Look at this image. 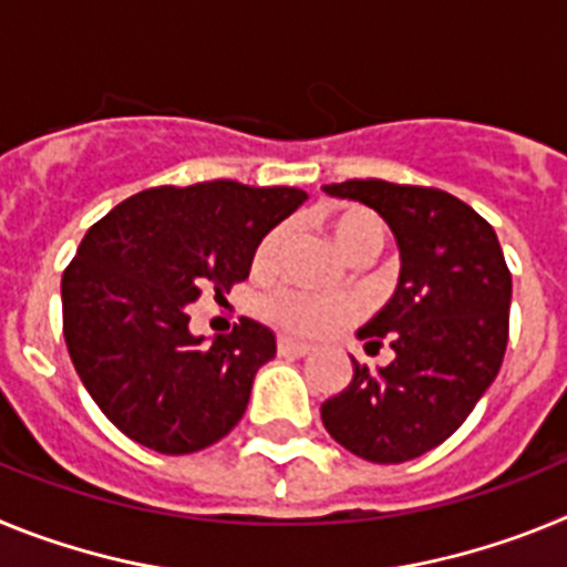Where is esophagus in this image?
Instances as JSON below:
<instances>
[{
    "mask_svg": "<svg viewBox=\"0 0 567 567\" xmlns=\"http://www.w3.org/2000/svg\"><path fill=\"white\" fill-rule=\"evenodd\" d=\"M278 352L280 354H292V358H303V354L312 352V346L300 343V340L287 338V334H280V338H278Z\"/></svg>",
    "mask_w": 567,
    "mask_h": 567,
    "instance_id": "1",
    "label": "esophagus"
}]
</instances>
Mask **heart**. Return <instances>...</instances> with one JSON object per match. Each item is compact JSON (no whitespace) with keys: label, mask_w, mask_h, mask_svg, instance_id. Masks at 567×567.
Segmentation results:
<instances>
[{"label":"heart","mask_w":567,"mask_h":567,"mask_svg":"<svg viewBox=\"0 0 567 567\" xmlns=\"http://www.w3.org/2000/svg\"><path fill=\"white\" fill-rule=\"evenodd\" d=\"M332 238L349 258H372L385 244V224L378 213L363 207H349L343 213L332 215L329 221ZM287 229L272 227L264 233V238L255 244L252 269L255 272H269L278 260L280 244H284ZM258 312L272 323L298 338H320L343 327L358 315V300L352 295H315L307 289L280 287L267 292L258 300Z\"/></svg>","instance_id":"b5f03b06"}]
</instances>
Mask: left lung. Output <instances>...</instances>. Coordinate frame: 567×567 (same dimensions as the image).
Instances as JSON below:
<instances>
[{
  "label": "left lung",
  "instance_id": "left-lung-1",
  "mask_svg": "<svg viewBox=\"0 0 567 567\" xmlns=\"http://www.w3.org/2000/svg\"><path fill=\"white\" fill-rule=\"evenodd\" d=\"M329 195L378 209L400 244V284L360 329L380 372L352 360V383L320 405L327 432L372 463H405L452 437L494 383L508 346L511 269L497 233L437 187L352 178Z\"/></svg>",
  "mask_w": 567,
  "mask_h": 567
}]
</instances>
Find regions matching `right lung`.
<instances>
[{
	"label": "right lung",
	"mask_w": 567,
	"mask_h": 567,
	"mask_svg": "<svg viewBox=\"0 0 567 567\" xmlns=\"http://www.w3.org/2000/svg\"><path fill=\"white\" fill-rule=\"evenodd\" d=\"M295 187L218 182L150 187L84 233L62 275V332L104 417L162 454L218 443L244 417L275 334L240 318L213 346L187 303L247 280L255 244L303 204Z\"/></svg>",
	"instance_id": "add662e5"
}]
</instances>
